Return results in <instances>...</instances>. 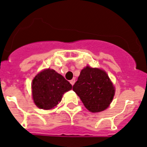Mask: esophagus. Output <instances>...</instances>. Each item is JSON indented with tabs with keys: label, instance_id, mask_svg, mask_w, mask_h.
Wrapping results in <instances>:
<instances>
[{
	"label": "esophagus",
	"instance_id": "obj_1",
	"mask_svg": "<svg viewBox=\"0 0 147 147\" xmlns=\"http://www.w3.org/2000/svg\"><path fill=\"white\" fill-rule=\"evenodd\" d=\"M75 78H73V79H72V80H70V83H71V84H72V86H73L74 83H75Z\"/></svg>",
	"mask_w": 147,
	"mask_h": 147
}]
</instances>
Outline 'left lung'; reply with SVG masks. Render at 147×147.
Wrapping results in <instances>:
<instances>
[{
    "instance_id": "1",
    "label": "left lung",
    "mask_w": 147,
    "mask_h": 147,
    "mask_svg": "<svg viewBox=\"0 0 147 147\" xmlns=\"http://www.w3.org/2000/svg\"><path fill=\"white\" fill-rule=\"evenodd\" d=\"M72 90L91 112L105 110L115 95V87L107 72L89 66L82 69Z\"/></svg>"
}]
</instances>
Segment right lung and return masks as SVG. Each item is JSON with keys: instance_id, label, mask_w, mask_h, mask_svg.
Masks as SVG:
<instances>
[{"instance_id": "add662e5", "label": "right lung", "mask_w": 147, "mask_h": 147, "mask_svg": "<svg viewBox=\"0 0 147 147\" xmlns=\"http://www.w3.org/2000/svg\"><path fill=\"white\" fill-rule=\"evenodd\" d=\"M72 89L65 78L51 69L41 71L32 80V94L40 109H51L61 101L63 94Z\"/></svg>"}]
</instances>
